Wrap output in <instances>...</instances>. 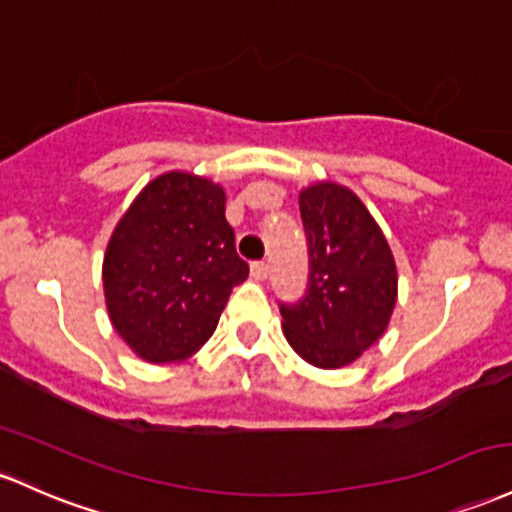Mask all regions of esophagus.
I'll return each mask as SVG.
<instances>
[{
  "label": "esophagus",
  "mask_w": 512,
  "mask_h": 512,
  "mask_svg": "<svg viewBox=\"0 0 512 512\" xmlns=\"http://www.w3.org/2000/svg\"><path fill=\"white\" fill-rule=\"evenodd\" d=\"M250 274H252V279H255V282H262V279H267L269 265H267V262H252Z\"/></svg>",
  "instance_id": "34e87169"
}]
</instances>
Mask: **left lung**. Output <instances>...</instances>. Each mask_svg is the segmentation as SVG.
I'll return each mask as SVG.
<instances>
[{
    "label": "left lung",
    "instance_id": "obj_1",
    "mask_svg": "<svg viewBox=\"0 0 512 512\" xmlns=\"http://www.w3.org/2000/svg\"><path fill=\"white\" fill-rule=\"evenodd\" d=\"M308 243L306 294L279 303L296 355L320 369L355 362L384 335L396 306V262L372 213L350 189L320 182L299 196Z\"/></svg>",
    "mask_w": 512,
    "mask_h": 512
}]
</instances>
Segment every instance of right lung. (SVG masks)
Wrapping results in <instances>:
<instances>
[{
    "instance_id": "add662e5",
    "label": "right lung",
    "mask_w": 512,
    "mask_h": 512,
    "mask_svg": "<svg viewBox=\"0 0 512 512\" xmlns=\"http://www.w3.org/2000/svg\"><path fill=\"white\" fill-rule=\"evenodd\" d=\"M218 184L184 172L153 179L111 235L104 294L116 333L145 362L192 357L247 279Z\"/></svg>"
}]
</instances>
